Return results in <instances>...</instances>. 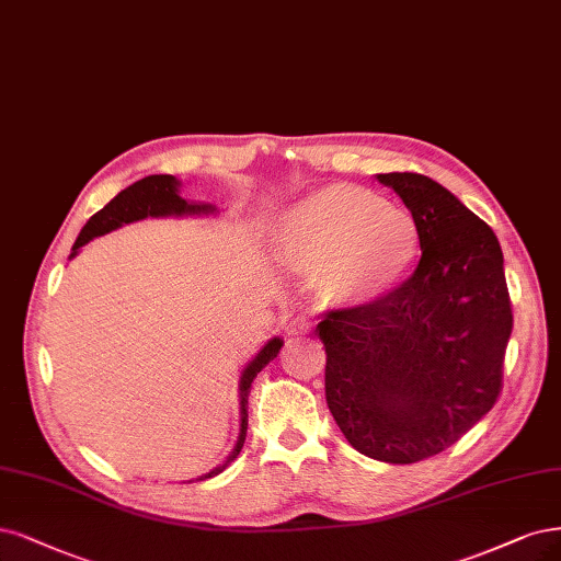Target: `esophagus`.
Listing matches in <instances>:
<instances>
[{"label": "esophagus", "instance_id": "34e87169", "mask_svg": "<svg viewBox=\"0 0 561 561\" xmlns=\"http://www.w3.org/2000/svg\"><path fill=\"white\" fill-rule=\"evenodd\" d=\"M311 332V320L308 318H293L287 322V327H285V334L287 336H293V339H299V336H304V334H308Z\"/></svg>", "mask_w": 561, "mask_h": 561}]
</instances>
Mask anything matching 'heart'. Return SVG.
<instances>
[{
  "instance_id": "obj_1",
  "label": "heart",
  "mask_w": 561,
  "mask_h": 561,
  "mask_svg": "<svg viewBox=\"0 0 561 561\" xmlns=\"http://www.w3.org/2000/svg\"><path fill=\"white\" fill-rule=\"evenodd\" d=\"M278 253L297 272L322 274L334 299L371 304L392 295L420 257V227L369 190L332 185L304 197L278 227Z\"/></svg>"
}]
</instances>
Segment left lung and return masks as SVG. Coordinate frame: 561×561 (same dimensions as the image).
I'll use <instances>...</instances> for the list:
<instances>
[{"label":"left lung","instance_id":"8db88e82","mask_svg":"<svg viewBox=\"0 0 561 561\" xmlns=\"http://www.w3.org/2000/svg\"><path fill=\"white\" fill-rule=\"evenodd\" d=\"M420 227L415 274L392 295L318 322L324 397L351 446L388 465L438 455L488 415L501 390L513 313L494 231L450 190L376 173Z\"/></svg>","mask_w":561,"mask_h":561}]
</instances>
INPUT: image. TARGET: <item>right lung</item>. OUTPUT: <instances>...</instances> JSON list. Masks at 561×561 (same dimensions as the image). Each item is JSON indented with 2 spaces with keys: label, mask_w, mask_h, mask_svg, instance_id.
<instances>
[{
  "label": "right lung",
  "mask_w": 561,
  "mask_h": 561,
  "mask_svg": "<svg viewBox=\"0 0 561 561\" xmlns=\"http://www.w3.org/2000/svg\"><path fill=\"white\" fill-rule=\"evenodd\" d=\"M218 208L214 204H204V202H185L181 197V181L176 176H169V173H156V176H146L137 183H131L125 187L121 195H115L102 210L85 222L81 229L79 239H76L69 260L79 255V250L90 243L96 237H104L108 231L118 229L123 225L146 220V218H185V216H216ZM283 347V339L274 336L264 343L262 351L245 364V369L241 371L239 380V405H241V430L234 450L229 453V457L222 461L220 467L214 471H208L199 476L197 480L214 478L222 473L231 461H234L245 443V432H248V394H250V385H253L255 376L264 369V366L272 362Z\"/></svg>",
  "instance_id": "right-lung-1"
}]
</instances>
